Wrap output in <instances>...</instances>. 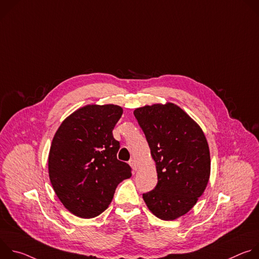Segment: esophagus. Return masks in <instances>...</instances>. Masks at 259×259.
Wrapping results in <instances>:
<instances>
[{"mask_svg":"<svg viewBox=\"0 0 259 259\" xmlns=\"http://www.w3.org/2000/svg\"><path fill=\"white\" fill-rule=\"evenodd\" d=\"M129 164H130V166H131L134 170H137V169H138V164H137V162H136L135 159H131L130 162H129Z\"/></svg>","mask_w":259,"mask_h":259,"instance_id":"34e87169","label":"esophagus"}]
</instances>
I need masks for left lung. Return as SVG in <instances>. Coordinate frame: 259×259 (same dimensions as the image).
I'll return each mask as SVG.
<instances>
[{"label":"left lung","mask_w":259,"mask_h":259,"mask_svg":"<svg viewBox=\"0 0 259 259\" xmlns=\"http://www.w3.org/2000/svg\"><path fill=\"white\" fill-rule=\"evenodd\" d=\"M156 163L158 183L142 198L162 220L187 214L203 195L210 178V152L202 128L172 102L134 110Z\"/></svg>","instance_id":"left-lung-1"}]
</instances>
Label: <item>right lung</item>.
<instances>
[{
	"label": "right lung",
	"mask_w": 259,
	"mask_h": 259,
	"mask_svg": "<svg viewBox=\"0 0 259 259\" xmlns=\"http://www.w3.org/2000/svg\"><path fill=\"white\" fill-rule=\"evenodd\" d=\"M123 114L116 104H87L63 120L49 152L53 190L73 215L93 218L113 200L131 168L117 159L120 143L113 130Z\"/></svg>",
	"instance_id": "right-lung-1"
}]
</instances>
